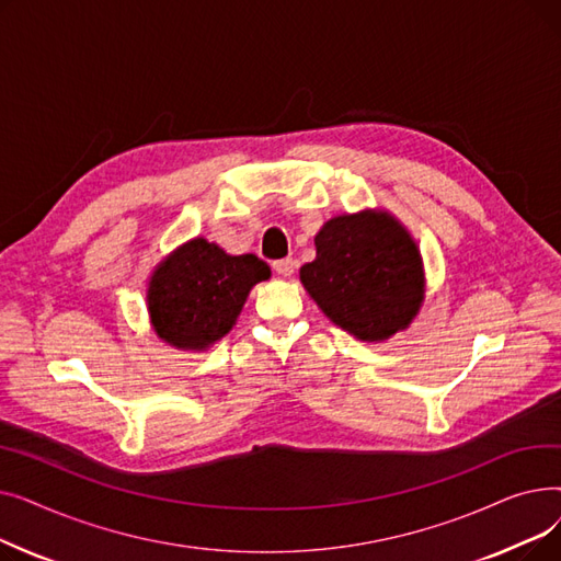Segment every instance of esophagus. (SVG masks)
I'll use <instances>...</instances> for the list:
<instances>
[{"label":"esophagus","mask_w":561,"mask_h":561,"mask_svg":"<svg viewBox=\"0 0 561 561\" xmlns=\"http://www.w3.org/2000/svg\"><path fill=\"white\" fill-rule=\"evenodd\" d=\"M273 271L282 277H290L293 273H296V261L293 259H279L273 263Z\"/></svg>","instance_id":"1"}]
</instances>
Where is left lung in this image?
<instances>
[{
    "label": "left lung",
    "instance_id": "left-lung-1",
    "mask_svg": "<svg viewBox=\"0 0 561 561\" xmlns=\"http://www.w3.org/2000/svg\"><path fill=\"white\" fill-rule=\"evenodd\" d=\"M300 282L336 328L364 343L409 330L425 302V265L411 231L387 209L330 218Z\"/></svg>",
    "mask_w": 561,
    "mask_h": 561
}]
</instances>
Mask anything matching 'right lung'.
<instances>
[{
    "label": "right lung",
    "instance_id": "add662e5",
    "mask_svg": "<svg viewBox=\"0 0 561 561\" xmlns=\"http://www.w3.org/2000/svg\"><path fill=\"white\" fill-rule=\"evenodd\" d=\"M271 279L254 254H227L204 236L174 248L147 279V316L154 334L174 350L204 352L239 320L252 286Z\"/></svg>",
    "mask_w": 561,
    "mask_h": 561
}]
</instances>
